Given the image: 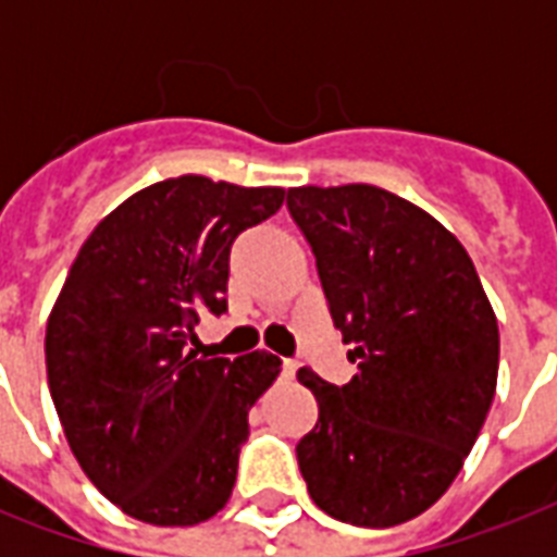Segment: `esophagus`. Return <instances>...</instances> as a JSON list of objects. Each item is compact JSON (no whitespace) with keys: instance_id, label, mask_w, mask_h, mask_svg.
<instances>
[{"instance_id":"1","label":"esophagus","mask_w":557,"mask_h":557,"mask_svg":"<svg viewBox=\"0 0 557 557\" xmlns=\"http://www.w3.org/2000/svg\"><path fill=\"white\" fill-rule=\"evenodd\" d=\"M280 375H283V379H286V381L295 379V375H297V361L286 358V361H283V367H280Z\"/></svg>"}]
</instances>
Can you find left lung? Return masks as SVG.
<instances>
[{
	"label": "left lung",
	"mask_w": 557,
	"mask_h": 557,
	"mask_svg": "<svg viewBox=\"0 0 557 557\" xmlns=\"http://www.w3.org/2000/svg\"><path fill=\"white\" fill-rule=\"evenodd\" d=\"M349 384L300 370L318 422L297 466L318 509L387 529L448 492L483 428L500 332L468 251L431 213L372 185L292 187Z\"/></svg>",
	"instance_id": "left-lung-1"
}]
</instances>
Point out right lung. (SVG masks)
I'll return each instance as SVG.
<instances>
[{
    "mask_svg": "<svg viewBox=\"0 0 557 557\" xmlns=\"http://www.w3.org/2000/svg\"><path fill=\"white\" fill-rule=\"evenodd\" d=\"M283 199L168 178L117 205L69 269L46 326L48 389L83 474L129 518L193 527L231 497L248 410L280 358H199L193 330L227 312L236 236Z\"/></svg>",
    "mask_w": 557,
    "mask_h": 557,
    "instance_id": "1",
    "label": "right lung"
}]
</instances>
